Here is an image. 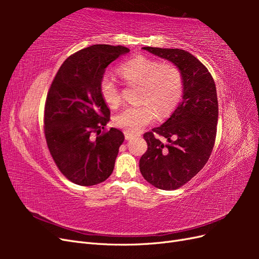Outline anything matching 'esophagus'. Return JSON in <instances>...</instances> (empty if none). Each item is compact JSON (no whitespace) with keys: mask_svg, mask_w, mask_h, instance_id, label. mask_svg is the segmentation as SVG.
Wrapping results in <instances>:
<instances>
[{"mask_svg":"<svg viewBox=\"0 0 259 259\" xmlns=\"http://www.w3.org/2000/svg\"><path fill=\"white\" fill-rule=\"evenodd\" d=\"M124 136H125V139H126V140H130V139H132L133 137H134V135L131 134V133H127V132L124 133Z\"/></svg>","mask_w":259,"mask_h":259,"instance_id":"34e87169","label":"esophagus"}]
</instances>
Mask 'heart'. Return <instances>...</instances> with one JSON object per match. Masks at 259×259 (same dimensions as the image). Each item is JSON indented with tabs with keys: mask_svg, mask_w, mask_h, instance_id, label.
Listing matches in <instances>:
<instances>
[{
	"mask_svg": "<svg viewBox=\"0 0 259 259\" xmlns=\"http://www.w3.org/2000/svg\"><path fill=\"white\" fill-rule=\"evenodd\" d=\"M122 79L140 85L139 106H130L114 117L117 127L127 133H139L155 119V110L160 115L169 113L183 95L184 80L180 70L173 64L138 55L125 60L116 69ZM100 95L105 103L115 107L121 97L116 84L105 76L99 84Z\"/></svg>",
	"mask_w": 259,
	"mask_h": 259,
	"instance_id": "b5f03b06",
	"label": "heart"
}]
</instances>
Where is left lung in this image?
<instances>
[{"mask_svg":"<svg viewBox=\"0 0 259 259\" xmlns=\"http://www.w3.org/2000/svg\"><path fill=\"white\" fill-rule=\"evenodd\" d=\"M143 50L170 61L183 74L182 103L162 125L144 135L148 149L139 160L140 173L149 184L175 190L204 167L213 150L218 121L216 86L206 67L189 52L149 46ZM156 135L166 138L168 144Z\"/></svg>","mask_w":259,"mask_h":259,"instance_id":"obj_1","label":"left lung"}]
</instances>
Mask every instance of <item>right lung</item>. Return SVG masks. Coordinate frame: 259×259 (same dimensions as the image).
<instances>
[{"label":"right lung","mask_w":259,"mask_h":259,"mask_svg":"<svg viewBox=\"0 0 259 259\" xmlns=\"http://www.w3.org/2000/svg\"><path fill=\"white\" fill-rule=\"evenodd\" d=\"M127 53L121 45L83 49L64 61L50 88L44 112L46 143L59 170L76 185L100 184L113 171L124 135L114 127L99 135L110 120L99 84L106 68Z\"/></svg>","instance_id":"obj_1"}]
</instances>
